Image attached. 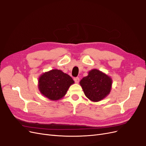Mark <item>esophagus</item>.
I'll list each match as a JSON object with an SVG mask.
<instances>
[{"label": "esophagus", "mask_w": 146, "mask_h": 146, "mask_svg": "<svg viewBox=\"0 0 146 146\" xmlns=\"http://www.w3.org/2000/svg\"><path fill=\"white\" fill-rule=\"evenodd\" d=\"M74 80L75 82L77 83H78L79 82V81H80L79 77H75V78H74Z\"/></svg>", "instance_id": "1"}]
</instances>
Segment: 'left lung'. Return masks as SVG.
I'll use <instances>...</instances> for the list:
<instances>
[{
  "label": "left lung",
  "instance_id": "1",
  "mask_svg": "<svg viewBox=\"0 0 146 146\" xmlns=\"http://www.w3.org/2000/svg\"><path fill=\"white\" fill-rule=\"evenodd\" d=\"M85 95L92 102H99L109 94L112 79L97 69L89 71L80 82Z\"/></svg>",
  "mask_w": 146,
  "mask_h": 146
}]
</instances>
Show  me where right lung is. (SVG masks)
Segmentation results:
<instances>
[{
    "label": "right lung",
    "mask_w": 146,
    "mask_h": 146,
    "mask_svg": "<svg viewBox=\"0 0 146 146\" xmlns=\"http://www.w3.org/2000/svg\"><path fill=\"white\" fill-rule=\"evenodd\" d=\"M74 83L69 75L58 69L44 73L38 80L40 92L51 100L62 98L66 94L69 86Z\"/></svg>",
    "instance_id": "add662e5"
}]
</instances>
